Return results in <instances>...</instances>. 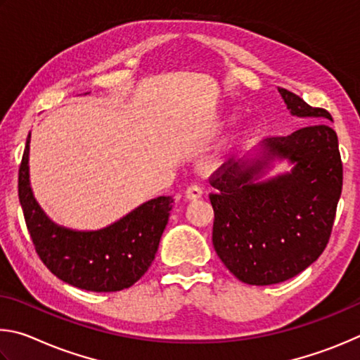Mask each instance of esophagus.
<instances>
[{
	"label": "esophagus",
	"instance_id": "1",
	"mask_svg": "<svg viewBox=\"0 0 360 360\" xmlns=\"http://www.w3.org/2000/svg\"><path fill=\"white\" fill-rule=\"evenodd\" d=\"M185 196L188 200H198L200 196H202V188H200L199 185L188 186L185 191Z\"/></svg>",
	"mask_w": 360,
	"mask_h": 360
}]
</instances>
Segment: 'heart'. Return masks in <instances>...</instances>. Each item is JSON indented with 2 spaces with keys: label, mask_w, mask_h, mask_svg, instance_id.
<instances>
[{
  "label": "heart",
  "mask_w": 360,
  "mask_h": 360,
  "mask_svg": "<svg viewBox=\"0 0 360 360\" xmlns=\"http://www.w3.org/2000/svg\"><path fill=\"white\" fill-rule=\"evenodd\" d=\"M251 134V129H247V131H245L243 132V137H248Z\"/></svg>",
  "instance_id": "heart-1"
}]
</instances>
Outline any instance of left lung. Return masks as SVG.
I'll return each instance as SVG.
<instances>
[{
  "label": "left lung",
  "mask_w": 360,
  "mask_h": 360,
  "mask_svg": "<svg viewBox=\"0 0 360 360\" xmlns=\"http://www.w3.org/2000/svg\"><path fill=\"white\" fill-rule=\"evenodd\" d=\"M291 115L330 120L297 94L278 88ZM275 159L289 173L261 181ZM213 247L229 272L255 286L286 281L311 266L329 242L343 186L337 132L313 123L266 139L253 158L228 161L212 175Z\"/></svg>",
  "instance_id": "1"
}]
</instances>
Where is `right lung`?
<instances>
[{"mask_svg": "<svg viewBox=\"0 0 360 360\" xmlns=\"http://www.w3.org/2000/svg\"><path fill=\"white\" fill-rule=\"evenodd\" d=\"M30 141L20 169L18 199L36 253L68 285L93 292H115L134 285L153 262L174 199L160 196L98 231H75L53 223L30 185Z\"/></svg>", "mask_w": 360, "mask_h": 360, "instance_id": "right-lung-1", "label": "right lung"}]
</instances>
